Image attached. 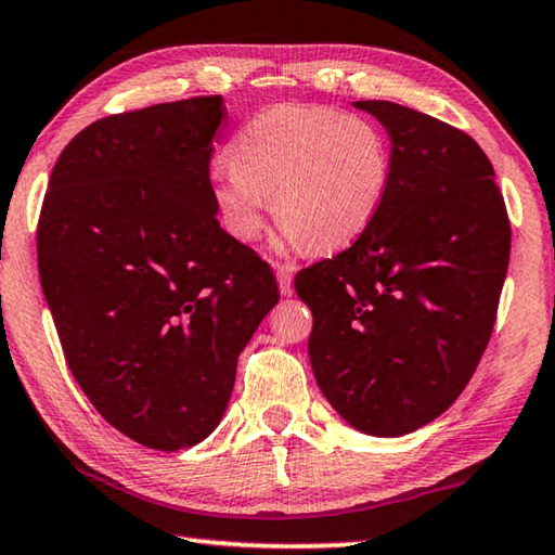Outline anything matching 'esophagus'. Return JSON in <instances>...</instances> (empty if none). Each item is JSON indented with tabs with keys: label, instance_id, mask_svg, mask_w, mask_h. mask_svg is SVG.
I'll use <instances>...</instances> for the list:
<instances>
[{
	"label": "esophagus",
	"instance_id": "1",
	"mask_svg": "<svg viewBox=\"0 0 555 555\" xmlns=\"http://www.w3.org/2000/svg\"><path fill=\"white\" fill-rule=\"evenodd\" d=\"M278 275V285H280V293L283 295H293V266H278L275 270Z\"/></svg>",
	"mask_w": 555,
	"mask_h": 555
}]
</instances>
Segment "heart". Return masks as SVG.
<instances>
[{
  "label": "heart",
  "mask_w": 555,
  "mask_h": 555,
  "mask_svg": "<svg viewBox=\"0 0 555 555\" xmlns=\"http://www.w3.org/2000/svg\"><path fill=\"white\" fill-rule=\"evenodd\" d=\"M390 184V149L371 119L319 106H278L233 143L211 194L233 238L253 243L272 217L289 246L344 248L371 227Z\"/></svg>",
  "instance_id": "obj_1"
}]
</instances>
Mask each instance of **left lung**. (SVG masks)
Wrapping results in <instances>:
<instances>
[{"instance_id":"1","label":"left lung","mask_w":555,"mask_h":555,"mask_svg":"<svg viewBox=\"0 0 555 555\" xmlns=\"http://www.w3.org/2000/svg\"><path fill=\"white\" fill-rule=\"evenodd\" d=\"M390 133V184L353 246L299 270L309 358L358 431L402 436L459 400L492 336L512 227L468 133L410 106L356 102Z\"/></svg>"}]
</instances>
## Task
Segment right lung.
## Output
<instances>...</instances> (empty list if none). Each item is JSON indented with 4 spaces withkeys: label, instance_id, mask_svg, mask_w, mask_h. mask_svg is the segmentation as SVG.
<instances>
[{
    "label": "right lung",
    "instance_id": "obj_1",
    "mask_svg": "<svg viewBox=\"0 0 555 555\" xmlns=\"http://www.w3.org/2000/svg\"><path fill=\"white\" fill-rule=\"evenodd\" d=\"M221 96L112 114L65 145L36 248L67 367L116 431L180 451L214 431L238 353L280 289L219 227Z\"/></svg>",
    "mask_w": 555,
    "mask_h": 555
}]
</instances>
